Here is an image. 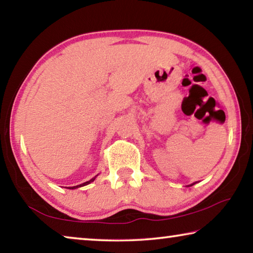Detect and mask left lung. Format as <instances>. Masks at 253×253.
<instances>
[{
  "label": "left lung",
  "instance_id": "left-lung-1",
  "mask_svg": "<svg viewBox=\"0 0 253 253\" xmlns=\"http://www.w3.org/2000/svg\"><path fill=\"white\" fill-rule=\"evenodd\" d=\"M194 184H195V183H193V184H191V185H190V186H192V185H194Z\"/></svg>",
  "mask_w": 253,
  "mask_h": 253
}]
</instances>
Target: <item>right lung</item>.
Instances as JSON below:
<instances>
[{"label":"right lung","instance_id":"add662e5","mask_svg":"<svg viewBox=\"0 0 253 253\" xmlns=\"http://www.w3.org/2000/svg\"><path fill=\"white\" fill-rule=\"evenodd\" d=\"M95 178H96V176H95V177H92V178L90 179V181H88V182H84V183H83V184H80V185H77V186H71V187H67V188H70V190H74V188H78V187H81V186L88 185V184H90L91 182L95 181Z\"/></svg>","mask_w":253,"mask_h":253}]
</instances>
